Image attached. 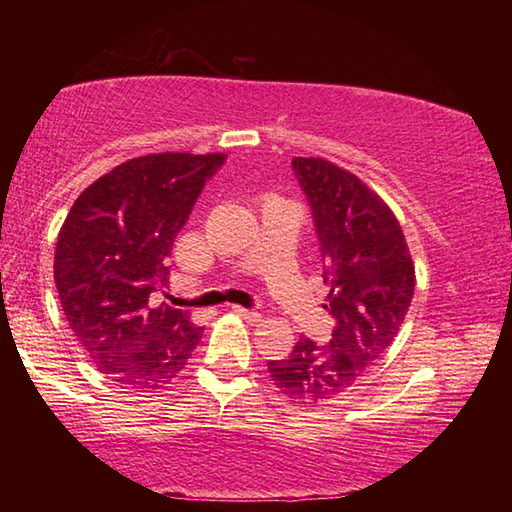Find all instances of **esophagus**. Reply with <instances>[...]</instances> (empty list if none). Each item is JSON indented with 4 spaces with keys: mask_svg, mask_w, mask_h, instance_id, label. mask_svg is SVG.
I'll list each match as a JSON object with an SVG mask.
<instances>
[{
    "mask_svg": "<svg viewBox=\"0 0 512 512\" xmlns=\"http://www.w3.org/2000/svg\"><path fill=\"white\" fill-rule=\"evenodd\" d=\"M232 311H235L237 316L244 318L246 323H250V325H257L259 320H262V314H257V311H250V309H244V307H239V305L232 307Z\"/></svg>",
    "mask_w": 512,
    "mask_h": 512,
    "instance_id": "obj_1",
    "label": "esophagus"
}]
</instances>
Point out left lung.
Instances as JSON below:
<instances>
[{
	"label": "left lung",
	"instance_id": "obj_1",
	"mask_svg": "<svg viewBox=\"0 0 512 512\" xmlns=\"http://www.w3.org/2000/svg\"><path fill=\"white\" fill-rule=\"evenodd\" d=\"M293 171L314 210L336 318L332 341L300 336L287 359L268 361L275 388L291 400L327 402L348 391L381 359L411 307L415 264L388 203L352 171L325 158H296Z\"/></svg>",
	"mask_w": 512,
	"mask_h": 512
}]
</instances>
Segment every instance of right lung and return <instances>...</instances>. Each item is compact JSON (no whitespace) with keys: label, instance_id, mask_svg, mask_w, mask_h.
Here are the masks:
<instances>
[{"label":"right lung","instance_id":"1","mask_svg":"<svg viewBox=\"0 0 512 512\" xmlns=\"http://www.w3.org/2000/svg\"><path fill=\"white\" fill-rule=\"evenodd\" d=\"M223 153H149L85 187L56 239L54 280L76 341L99 372L131 391L180 375L203 327L187 311L151 307L167 257Z\"/></svg>","mask_w":512,"mask_h":512}]
</instances>
